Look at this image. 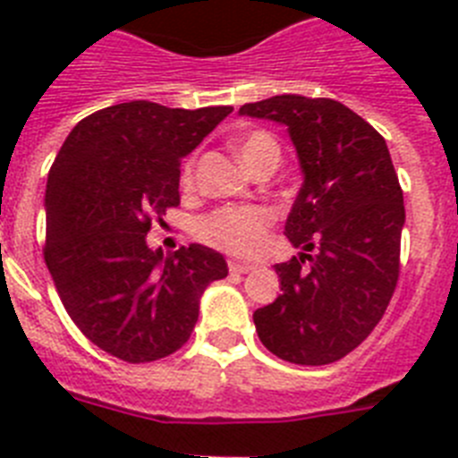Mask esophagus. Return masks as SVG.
<instances>
[{
    "mask_svg": "<svg viewBox=\"0 0 458 458\" xmlns=\"http://www.w3.org/2000/svg\"><path fill=\"white\" fill-rule=\"evenodd\" d=\"M254 268H257V266L245 264V261H238V259H232V261H229V270H232V273L245 275V273H252Z\"/></svg>",
    "mask_w": 458,
    "mask_h": 458,
    "instance_id": "obj_1",
    "label": "esophagus"
}]
</instances>
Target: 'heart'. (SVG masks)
Instances as JSON below:
<instances>
[{"label":"heart","instance_id":"b5f03b06","mask_svg":"<svg viewBox=\"0 0 458 458\" xmlns=\"http://www.w3.org/2000/svg\"><path fill=\"white\" fill-rule=\"evenodd\" d=\"M233 151L250 172L261 167L268 160H279L277 141L268 132L254 131L233 140ZM183 181H190V167L185 169ZM273 216L264 206H229V208L213 210L210 216L201 217L197 233L204 242L220 248L225 252L252 257L266 245Z\"/></svg>","mask_w":458,"mask_h":458}]
</instances>
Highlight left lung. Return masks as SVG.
<instances>
[{"label":"left lung","mask_w":458,"mask_h":458,"mask_svg":"<svg viewBox=\"0 0 458 458\" xmlns=\"http://www.w3.org/2000/svg\"><path fill=\"white\" fill-rule=\"evenodd\" d=\"M241 116L284 125L302 172L284 232L298 257L275 266L282 293L254 311L261 344L293 365H330L365 342L399 277L403 192L386 140L330 98L284 93Z\"/></svg>","instance_id":"obj_1"}]
</instances>
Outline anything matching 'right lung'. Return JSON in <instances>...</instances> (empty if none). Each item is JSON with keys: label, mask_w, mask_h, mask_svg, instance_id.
Returning a JSON list of instances; mask_svg holds the SVG:
<instances>
[{"label": "right lung", "mask_w": 458, "mask_h": 458, "mask_svg": "<svg viewBox=\"0 0 458 458\" xmlns=\"http://www.w3.org/2000/svg\"><path fill=\"white\" fill-rule=\"evenodd\" d=\"M233 107L174 109L131 100L80 121L46 185V264L68 317L98 349L151 362L188 342L220 252L148 248L153 217L179 206L181 157Z\"/></svg>", "instance_id": "obj_1"}]
</instances>
